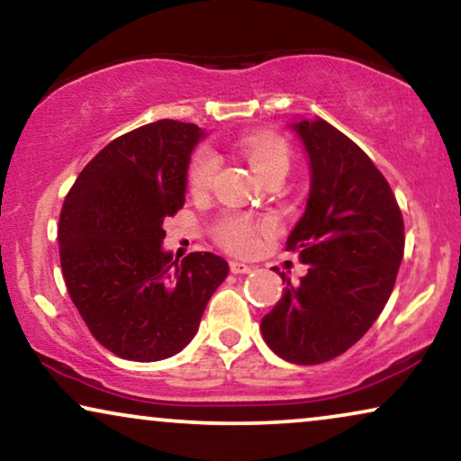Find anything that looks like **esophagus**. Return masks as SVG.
Masks as SVG:
<instances>
[{
	"instance_id": "obj_1",
	"label": "esophagus",
	"mask_w": 461,
	"mask_h": 461,
	"mask_svg": "<svg viewBox=\"0 0 461 461\" xmlns=\"http://www.w3.org/2000/svg\"><path fill=\"white\" fill-rule=\"evenodd\" d=\"M230 269H231V274H250V271L255 267H252V265H249V263H242V261H231Z\"/></svg>"
}]
</instances>
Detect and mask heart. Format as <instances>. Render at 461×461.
Listing matches in <instances>:
<instances>
[{
  "label": "heart",
  "mask_w": 461,
  "mask_h": 461,
  "mask_svg": "<svg viewBox=\"0 0 461 461\" xmlns=\"http://www.w3.org/2000/svg\"><path fill=\"white\" fill-rule=\"evenodd\" d=\"M246 163L257 177L265 179L274 171L288 168V148L276 135H252L242 141ZM217 173V157L211 150H198L187 168V185L192 192H206L212 185ZM269 223H255L246 217H230L219 225L217 236L225 249L231 252H249L257 244V233L267 230Z\"/></svg>",
  "instance_id": "1"
}]
</instances>
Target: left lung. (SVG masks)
Masks as SVG:
<instances>
[{
	"label": "left lung",
	"instance_id": "1",
	"mask_svg": "<svg viewBox=\"0 0 461 461\" xmlns=\"http://www.w3.org/2000/svg\"><path fill=\"white\" fill-rule=\"evenodd\" d=\"M309 158V196L286 249L307 276L290 277L261 320L271 351L298 366L339 357L372 328L393 293L405 230L397 200L361 148L320 116L288 125Z\"/></svg>",
	"mask_w": 461,
	"mask_h": 461
}]
</instances>
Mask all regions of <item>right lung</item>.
I'll return each mask as SVG.
<instances>
[{"instance_id": "obj_1", "label": "right lung", "mask_w": 461, "mask_h": 461, "mask_svg": "<svg viewBox=\"0 0 461 461\" xmlns=\"http://www.w3.org/2000/svg\"><path fill=\"white\" fill-rule=\"evenodd\" d=\"M192 122L163 119L95 154L60 212L62 276L94 339L129 361L177 355L196 336L206 303L230 274L225 258L163 249V223L185 203Z\"/></svg>"}]
</instances>
